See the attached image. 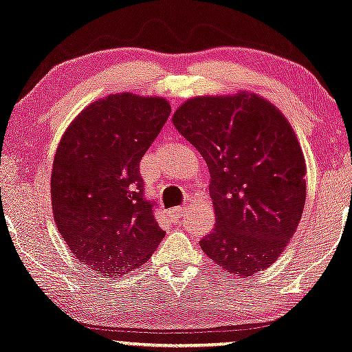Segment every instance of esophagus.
I'll return each mask as SVG.
<instances>
[{
    "label": "esophagus",
    "instance_id": "34e87169",
    "mask_svg": "<svg viewBox=\"0 0 352 352\" xmlns=\"http://www.w3.org/2000/svg\"><path fill=\"white\" fill-rule=\"evenodd\" d=\"M184 211H185L184 206H177V208H173L172 211H170V216H172L175 221H179L180 217L184 216Z\"/></svg>",
    "mask_w": 352,
    "mask_h": 352
}]
</instances>
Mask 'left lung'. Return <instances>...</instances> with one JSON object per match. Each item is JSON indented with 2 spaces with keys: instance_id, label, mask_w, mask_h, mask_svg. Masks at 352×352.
<instances>
[{
  "instance_id": "obj_1",
  "label": "left lung",
  "mask_w": 352,
  "mask_h": 352,
  "mask_svg": "<svg viewBox=\"0 0 352 352\" xmlns=\"http://www.w3.org/2000/svg\"><path fill=\"white\" fill-rule=\"evenodd\" d=\"M208 164L216 212L199 247L222 270L252 276L281 255L305 204V161L283 113L255 94L197 97L172 118Z\"/></svg>"
}]
</instances>
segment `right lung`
I'll use <instances>...</instances> for the list:
<instances>
[{
  "mask_svg": "<svg viewBox=\"0 0 352 352\" xmlns=\"http://www.w3.org/2000/svg\"><path fill=\"white\" fill-rule=\"evenodd\" d=\"M170 105L130 92L82 110L61 138L52 170L56 228L71 253L115 278L144 265L166 232L144 197L140 162L161 133Z\"/></svg>",
  "mask_w": 352,
  "mask_h": 352,
  "instance_id": "obj_1",
  "label": "right lung"
}]
</instances>
